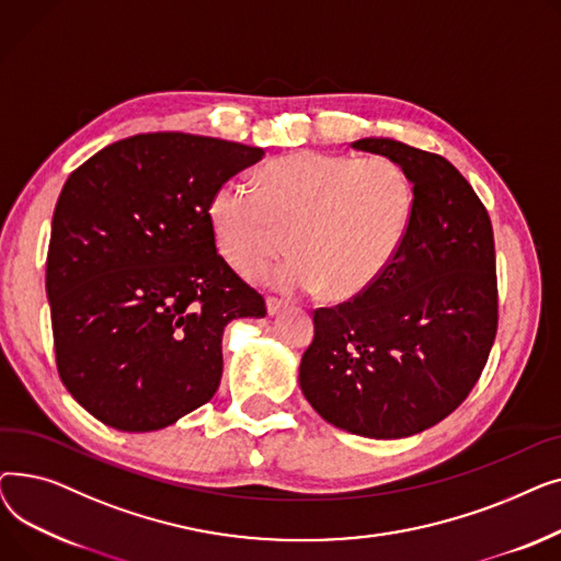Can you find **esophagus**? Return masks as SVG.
Here are the masks:
<instances>
[{
  "instance_id": "34e87169",
  "label": "esophagus",
  "mask_w": 561,
  "mask_h": 561,
  "mask_svg": "<svg viewBox=\"0 0 561 561\" xmlns=\"http://www.w3.org/2000/svg\"><path fill=\"white\" fill-rule=\"evenodd\" d=\"M265 309H268V316H277L286 309V302L279 300V298H268V300H265Z\"/></svg>"
}]
</instances>
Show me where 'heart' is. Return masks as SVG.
Here are the masks:
<instances>
[{
    "label": "heart",
    "instance_id": "1",
    "mask_svg": "<svg viewBox=\"0 0 561 561\" xmlns=\"http://www.w3.org/2000/svg\"><path fill=\"white\" fill-rule=\"evenodd\" d=\"M414 216V188L389 157L298 152L268 163L259 186L229 176L209 202L220 254L236 271L259 268L286 248L296 256L252 273L282 290H325L332 300L366 293L400 252Z\"/></svg>",
    "mask_w": 561,
    "mask_h": 561
}]
</instances>
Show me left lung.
Instances as JSON below:
<instances>
[{"label": "left lung", "mask_w": 561, "mask_h": 561, "mask_svg": "<svg viewBox=\"0 0 561 561\" xmlns=\"http://www.w3.org/2000/svg\"><path fill=\"white\" fill-rule=\"evenodd\" d=\"M355 150L398 161L414 188L407 239L366 293L316 309L300 389L339 430L404 438L450 416L482 375L497 330L493 229L444 157L393 138Z\"/></svg>", "instance_id": "1"}]
</instances>
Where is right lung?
I'll use <instances>...</instances> for the list:
<instances>
[{
    "label": "right lung",
    "mask_w": 561,
    "mask_h": 561,
    "mask_svg": "<svg viewBox=\"0 0 561 561\" xmlns=\"http://www.w3.org/2000/svg\"><path fill=\"white\" fill-rule=\"evenodd\" d=\"M263 154L157 131L106 145L68 176L47 250L54 352L70 396L104 425L154 432L209 402L225 328L265 316L209 220L214 191Z\"/></svg>",
    "instance_id": "1"
}]
</instances>
